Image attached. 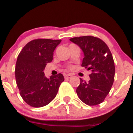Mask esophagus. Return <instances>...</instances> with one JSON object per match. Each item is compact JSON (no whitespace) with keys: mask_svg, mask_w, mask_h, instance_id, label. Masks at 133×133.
<instances>
[{"mask_svg":"<svg viewBox=\"0 0 133 133\" xmlns=\"http://www.w3.org/2000/svg\"><path fill=\"white\" fill-rule=\"evenodd\" d=\"M64 79H69V78H70L72 77V75L71 74H64Z\"/></svg>","mask_w":133,"mask_h":133,"instance_id":"obj_1","label":"esophagus"}]
</instances>
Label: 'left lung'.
Wrapping results in <instances>:
<instances>
[{"instance_id":"1","label":"left lung","mask_w":133,"mask_h":133,"mask_svg":"<svg viewBox=\"0 0 133 133\" xmlns=\"http://www.w3.org/2000/svg\"><path fill=\"white\" fill-rule=\"evenodd\" d=\"M70 40L83 51L82 66L91 70L88 82L80 78L77 95L88 105L99 104L109 93L114 80L115 65L110 50L104 42L93 36L74 37Z\"/></svg>"}]
</instances>
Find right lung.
<instances>
[{
  "label": "right lung",
  "instance_id": "1",
  "mask_svg": "<svg viewBox=\"0 0 133 133\" xmlns=\"http://www.w3.org/2000/svg\"><path fill=\"white\" fill-rule=\"evenodd\" d=\"M61 40L38 38L28 42L17 57L15 74L20 95L31 107L39 108L48 104L56 97L62 74L45 77L44 70L53 60L55 48Z\"/></svg>",
  "mask_w": 133,
  "mask_h": 133
}]
</instances>
